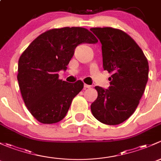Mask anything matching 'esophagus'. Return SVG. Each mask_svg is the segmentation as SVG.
<instances>
[{"instance_id": "1", "label": "esophagus", "mask_w": 161, "mask_h": 161, "mask_svg": "<svg viewBox=\"0 0 161 161\" xmlns=\"http://www.w3.org/2000/svg\"><path fill=\"white\" fill-rule=\"evenodd\" d=\"M84 88H90L91 87V85H89V84H84Z\"/></svg>"}]
</instances>
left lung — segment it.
<instances>
[{
	"label": "left lung",
	"instance_id": "obj_1",
	"mask_svg": "<svg viewBox=\"0 0 161 161\" xmlns=\"http://www.w3.org/2000/svg\"><path fill=\"white\" fill-rule=\"evenodd\" d=\"M90 30L102 43L104 69L112 74L108 88L95 87L97 97L91 110L99 122L119 125L133 114L140 103L148 80V61L140 46L123 31L110 27Z\"/></svg>",
	"mask_w": 161,
	"mask_h": 161
}]
</instances>
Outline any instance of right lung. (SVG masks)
<instances>
[{
  "mask_svg": "<svg viewBox=\"0 0 161 161\" xmlns=\"http://www.w3.org/2000/svg\"><path fill=\"white\" fill-rule=\"evenodd\" d=\"M96 42L84 28L53 29L38 36L22 53L17 76L20 91L28 110L41 123H56L66 116L84 83L59 80L58 72L67 69L78 45Z\"/></svg>",
  "mask_w": 161,
  "mask_h": 161,
  "instance_id": "obj_1",
  "label": "right lung"
}]
</instances>
